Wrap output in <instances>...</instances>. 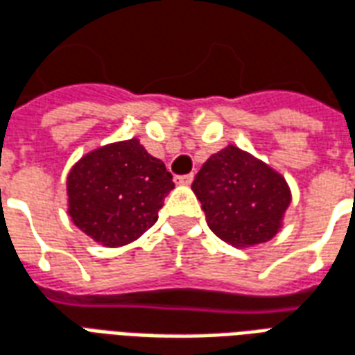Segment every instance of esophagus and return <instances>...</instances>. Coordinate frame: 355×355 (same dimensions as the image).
Instances as JSON below:
<instances>
[{"label": "esophagus", "instance_id": "1", "mask_svg": "<svg viewBox=\"0 0 355 355\" xmlns=\"http://www.w3.org/2000/svg\"><path fill=\"white\" fill-rule=\"evenodd\" d=\"M192 180H193L192 173H190V175H182V177H177L178 184H192Z\"/></svg>", "mask_w": 355, "mask_h": 355}]
</instances>
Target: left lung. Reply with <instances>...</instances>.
<instances>
[{"label":"left lung","instance_id":"obj_1","mask_svg":"<svg viewBox=\"0 0 355 355\" xmlns=\"http://www.w3.org/2000/svg\"><path fill=\"white\" fill-rule=\"evenodd\" d=\"M192 190L209 228L236 247L274 238L291 203L282 175L236 146L211 155L193 178Z\"/></svg>","mask_w":355,"mask_h":355}]
</instances>
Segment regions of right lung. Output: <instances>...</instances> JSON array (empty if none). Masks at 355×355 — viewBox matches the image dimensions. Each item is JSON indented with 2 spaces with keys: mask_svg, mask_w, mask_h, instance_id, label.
Instances as JSON below:
<instances>
[{
  "mask_svg": "<svg viewBox=\"0 0 355 355\" xmlns=\"http://www.w3.org/2000/svg\"><path fill=\"white\" fill-rule=\"evenodd\" d=\"M175 188L165 163L137 139L83 155L68 175V213L89 238L119 247L140 238L157 220Z\"/></svg>",
  "mask_w": 355,
  "mask_h": 355,
  "instance_id": "obj_1",
  "label": "right lung"
}]
</instances>
